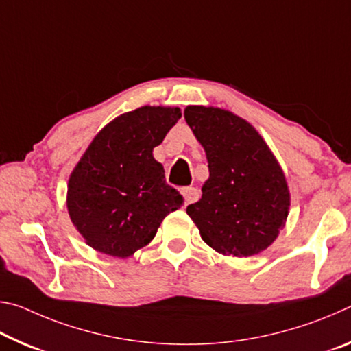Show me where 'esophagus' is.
Segmentation results:
<instances>
[{
    "label": "esophagus",
    "instance_id": "esophagus-1",
    "mask_svg": "<svg viewBox=\"0 0 351 351\" xmlns=\"http://www.w3.org/2000/svg\"><path fill=\"white\" fill-rule=\"evenodd\" d=\"M182 197H184V201H186V204H192L195 201L199 199V192L198 189L195 187H186L182 189Z\"/></svg>",
    "mask_w": 351,
    "mask_h": 351
}]
</instances>
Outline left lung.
<instances>
[{"mask_svg": "<svg viewBox=\"0 0 351 351\" xmlns=\"http://www.w3.org/2000/svg\"><path fill=\"white\" fill-rule=\"evenodd\" d=\"M184 117L209 162L203 197L187 206L201 239L223 255L261 252L277 239L289 209L274 154L251 123L230 111L187 106Z\"/></svg>", "mask_w": 351, "mask_h": 351, "instance_id": "obj_1", "label": "left lung"}]
</instances>
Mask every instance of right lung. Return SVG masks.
Instances as JSON below:
<instances>
[{"mask_svg": "<svg viewBox=\"0 0 351 351\" xmlns=\"http://www.w3.org/2000/svg\"><path fill=\"white\" fill-rule=\"evenodd\" d=\"M180 117V108L162 106L125 112L94 138L77 164L68 184V210L96 251L130 257L184 204L152 154Z\"/></svg>", "mask_w": 351, "mask_h": 351, "instance_id": "add662e5", "label": "right lung"}]
</instances>
